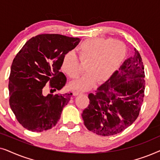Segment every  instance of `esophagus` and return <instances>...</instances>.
I'll use <instances>...</instances> for the list:
<instances>
[{"label": "esophagus", "instance_id": "obj_1", "mask_svg": "<svg viewBox=\"0 0 160 160\" xmlns=\"http://www.w3.org/2000/svg\"><path fill=\"white\" fill-rule=\"evenodd\" d=\"M81 94H82V92H79V91H73V95H74V96L81 95Z\"/></svg>", "mask_w": 160, "mask_h": 160}]
</instances>
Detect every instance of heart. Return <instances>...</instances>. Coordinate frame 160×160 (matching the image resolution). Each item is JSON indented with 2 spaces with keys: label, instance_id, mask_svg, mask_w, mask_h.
Returning a JSON list of instances; mask_svg holds the SVG:
<instances>
[{
  "label": "heart",
  "instance_id": "b5f03b06",
  "mask_svg": "<svg viewBox=\"0 0 160 160\" xmlns=\"http://www.w3.org/2000/svg\"><path fill=\"white\" fill-rule=\"evenodd\" d=\"M81 60L87 61L88 72L79 79L71 83L72 88L87 90L95 81L108 80L119 69L126 55V47L119 41L110 38H93L85 39L78 48ZM62 70L71 78H77L82 73L79 60L73 52L65 54L61 65Z\"/></svg>",
  "mask_w": 160,
  "mask_h": 160
}]
</instances>
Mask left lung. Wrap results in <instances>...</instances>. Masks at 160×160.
<instances>
[{"label": "left lung", "instance_id": "1", "mask_svg": "<svg viewBox=\"0 0 160 160\" xmlns=\"http://www.w3.org/2000/svg\"><path fill=\"white\" fill-rule=\"evenodd\" d=\"M145 74L141 57L134 54L127 59L119 71L89 93V104L83 111L84 124L89 131L103 136L119 133L138 117L143 101Z\"/></svg>", "mask_w": 160, "mask_h": 160}]
</instances>
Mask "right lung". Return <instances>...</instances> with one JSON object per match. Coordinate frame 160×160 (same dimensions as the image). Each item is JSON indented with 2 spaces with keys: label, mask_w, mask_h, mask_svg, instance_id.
Wrapping results in <instances>:
<instances>
[{
  "label": "right lung",
  "mask_w": 160,
  "mask_h": 160,
  "mask_svg": "<svg viewBox=\"0 0 160 160\" xmlns=\"http://www.w3.org/2000/svg\"><path fill=\"white\" fill-rule=\"evenodd\" d=\"M80 38L60 34H41L25 43L13 60L8 82L9 105L17 121L32 132L56 125L72 93L43 95L49 83L51 91L60 90L67 78L60 71L65 53Z\"/></svg>",
  "instance_id": "obj_1"
}]
</instances>
